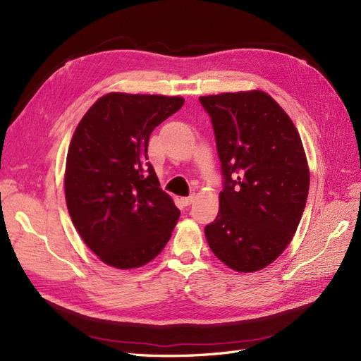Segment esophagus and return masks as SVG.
I'll use <instances>...</instances> for the list:
<instances>
[{"mask_svg": "<svg viewBox=\"0 0 361 361\" xmlns=\"http://www.w3.org/2000/svg\"><path fill=\"white\" fill-rule=\"evenodd\" d=\"M180 202H182L183 206H190L194 202V195H188V197H182Z\"/></svg>", "mask_w": 361, "mask_h": 361, "instance_id": "obj_1", "label": "esophagus"}]
</instances>
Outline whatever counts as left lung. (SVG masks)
<instances>
[{"label": "left lung", "instance_id": "8db88e82", "mask_svg": "<svg viewBox=\"0 0 361 361\" xmlns=\"http://www.w3.org/2000/svg\"><path fill=\"white\" fill-rule=\"evenodd\" d=\"M211 117L223 191L204 235L214 255L239 272L274 262L292 241L309 194L297 128L260 90L199 97Z\"/></svg>", "mask_w": 361, "mask_h": 361}]
</instances>
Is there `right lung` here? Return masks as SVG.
<instances>
[{"label":"right lung","mask_w":361,"mask_h":361,"mask_svg":"<svg viewBox=\"0 0 361 361\" xmlns=\"http://www.w3.org/2000/svg\"><path fill=\"white\" fill-rule=\"evenodd\" d=\"M179 96L108 93L76 126L64 194L82 241L106 265H146L166 247L179 209L147 162L149 137L179 111Z\"/></svg>","instance_id":"right-lung-1"}]
</instances>
